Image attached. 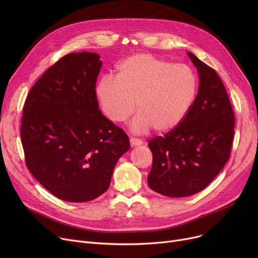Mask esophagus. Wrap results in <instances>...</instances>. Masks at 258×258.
Instances as JSON below:
<instances>
[{
    "label": "esophagus",
    "mask_w": 258,
    "mask_h": 258,
    "mask_svg": "<svg viewBox=\"0 0 258 258\" xmlns=\"http://www.w3.org/2000/svg\"><path fill=\"white\" fill-rule=\"evenodd\" d=\"M130 142H131L132 146H137V145H141L142 144V140L141 139L134 138V137L130 138Z\"/></svg>",
    "instance_id": "esophagus-1"
}]
</instances>
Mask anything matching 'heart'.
<instances>
[{
    "instance_id": "1",
    "label": "heart",
    "mask_w": 258,
    "mask_h": 258,
    "mask_svg": "<svg viewBox=\"0 0 258 258\" xmlns=\"http://www.w3.org/2000/svg\"><path fill=\"white\" fill-rule=\"evenodd\" d=\"M96 97L104 115L123 122L137 110L132 122L137 133L152 127L158 133L172 131L182 123L196 100L198 78L186 64L138 53L122 60L116 77L104 76L96 86Z\"/></svg>"
}]
</instances>
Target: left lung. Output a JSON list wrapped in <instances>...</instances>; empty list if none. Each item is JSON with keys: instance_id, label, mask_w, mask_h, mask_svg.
I'll use <instances>...</instances> for the list:
<instances>
[{"instance_id": "left-lung-1", "label": "left lung", "mask_w": 258, "mask_h": 258, "mask_svg": "<svg viewBox=\"0 0 258 258\" xmlns=\"http://www.w3.org/2000/svg\"><path fill=\"white\" fill-rule=\"evenodd\" d=\"M200 87L182 123L150 140L153 166L147 183L166 197L192 196L206 188L230 158L234 112L223 81L211 67L188 52Z\"/></svg>"}]
</instances>
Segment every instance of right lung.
<instances>
[{"label": "right lung", "mask_w": 258, "mask_h": 258, "mask_svg": "<svg viewBox=\"0 0 258 258\" xmlns=\"http://www.w3.org/2000/svg\"><path fill=\"white\" fill-rule=\"evenodd\" d=\"M96 53H70L31 88L23 107L26 166L49 192L88 202L107 190L119 158L130 148L123 130L98 108Z\"/></svg>", "instance_id": "1"}]
</instances>
